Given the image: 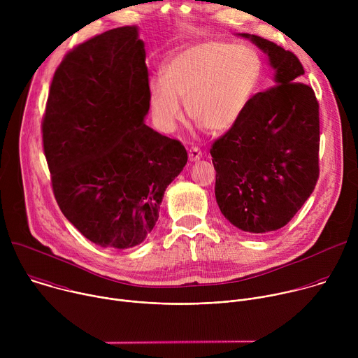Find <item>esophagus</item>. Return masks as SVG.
<instances>
[{"instance_id":"obj_1","label":"esophagus","mask_w":358,"mask_h":358,"mask_svg":"<svg viewBox=\"0 0 358 358\" xmlns=\"http://www.w3.org/2000/svg\"><path fill=\"white\" fill-rule=\"evenodd\" d=\"M188 159H189L191 163H195V162H198V160L202 159V152H201L198 148L192 147V148H189V151H188Z\"/></svg>"}]
</instances>
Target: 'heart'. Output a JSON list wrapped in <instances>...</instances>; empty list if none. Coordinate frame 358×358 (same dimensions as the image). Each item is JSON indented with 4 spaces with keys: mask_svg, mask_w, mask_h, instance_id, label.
<instances>
[{
    "mask_svg": "<svg viewBox=\"0 0 358 358\" xmlns=\"http://www.w3.org/2000/svg\"><path fill=\"white\" fill-rule=\"evenodd\" d=\"M261 78V57L246 45L189 43L167 59L163 80L150 82L152 117L163 130H173L182 116L180 100H184L189 119L213 133H224L242 117Z\"/></svg>",
    "mask_w": 358,
    "mask_h": 358,
    "instance_id": "b5f03b06",
    "label": "heart"
}]
</instances>
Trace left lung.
Here are the masks:
<instances>
[{"label":"left lung","instance_id":"1","mask_svg":"<svg viewBox=\"0 0 358 358\" xmlns=\"http://www.w3.org/2000/svg\"><path fill=\"white\" fill-rule=\"evenodd\" d=\"M268 55L273 87L250 100L242 117L211 148L222 215L248 234L285 227L319 178V103L300 83L297 57L258 35L238 34Z\"/></svg>","mask_w":358,"mask_h":358}]
</instances>
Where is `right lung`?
I'll return each instance as SVG.
<instances>
[{"label":"right lung","instance_id":"right-lung-1","mask_svg":"<svg viewBox=\"0 0 358 358\" xmlns=\"http://www.w3.org/2000/svg\"><path fill=\"white\" fill-rule=\"evenodd\" d=\"M144 61L136 25L106 31L71 50L48 96L42 140L54 195L66 220L103 248L145 239L188 160L178 140L144 123Z\"/></svg>","mask_w":358,"mask_h":358}]
</instances>
